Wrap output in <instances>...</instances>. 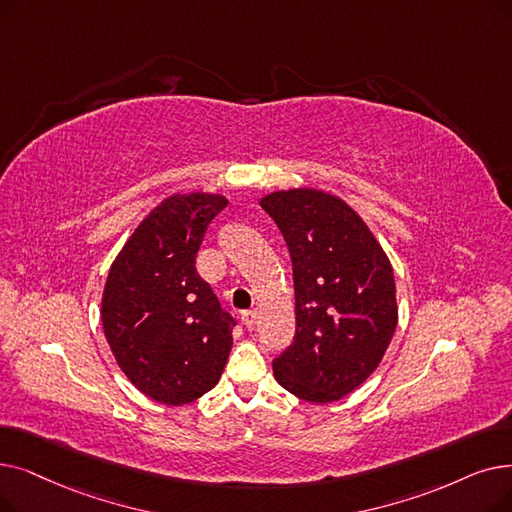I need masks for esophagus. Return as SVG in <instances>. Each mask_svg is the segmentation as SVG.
Returning a JSON list of instances; mask_svg holds the SVG:
<instances>
[{"mask_svg": "<svg viewBox=\"0 0 512 512\" xmlns=\"http://www.w3.org/2000/svg\"><path fill=\"white\" fill-rule=\"evenodd\" d=\"M242 324L247 326L249 330H253V328H255V324H257V311H255V309H251V311H244V314H242Z\"/></svg>", "mask_w": 512, "mask_h": 512, "instance_id": "esophagus-1", "label": "esophagus"}]
</instances>
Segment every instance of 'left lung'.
I'll list each match as a JSON object with an SVG mask.
<instances>
[{
    "mask_svg": "<svg viewBox=\"0 0 512 512\" xmlns=\"http://www.w3.org/2000/svg\"><path fill=\"white\" fill-rule=\"evenodd\" d=\"M259 205L280 228L293 261L295 339L272 362L299 399L330 404L379 368L397 328L387 253L343 198L318 188L265 194Z\"/></svg>",
    "mask_w": 512,
    "mask_h": 512,
    "instance_id": "left-lung-1",
    "label": "left lung"
}]
</instances>
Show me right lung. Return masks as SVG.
<instances>
[{"label":"right lung","mask_w":512,"mask_h":512,"mask_svg":"<svg viewBox=\"0 0 512 512\" xmlns=\"http://www.w3.org/2000/svg\"><path fill=\"white\" fill-rule=\"evenodd\" d=\"M228 205L213 192H175L133 230L108 270L100 318L119 368L144 395L184 406L226 368L234 320L194 263L211 219Z\"/></svg>","instance_id":"right-lung-1"}]
</instances>
